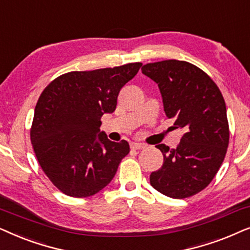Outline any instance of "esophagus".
<instances>
[{
	"mask_svg": "<svg viewBox=\"0 0 250 250\" xmlns=\"http://www.w3.org/2000/svg\"><path fill=\"white\" fill-rule=\"evenodd\" d=\"M145 147V144H142V143H131L130 148L131 149H143Z\"/></svg>",
	"mask_w": 250,
	"mask_h": 250,
	"instance_id": "esophagus-1",
	"label": "esophagus"
}]
</instances>
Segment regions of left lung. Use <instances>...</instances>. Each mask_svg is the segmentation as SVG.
Returning a JSON list of instances; mask_svg holds the SVG:
<instances>
[{
    "label": "left lung",
    "instance_id": "8db88e82",
    "mask_svg": "<svg viewBox=\"0 0 250 250\" xmlns=\"http://www.w3.org/2000/svg\"><path fill=\"white\" fill-rule=\"evenodd\" d=\"M142 72L158 83L166 115L185 131L176 148L156 145L164 154V165L152 172L149 183L169 198L192 197L210 184L228 151L224 98L216 83L188 62H149Z\"/></svg>",
    "mask_w": 250,
    "mask_h": 250
}]
</instances>
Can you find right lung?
<instances>
[{"instance_id": "obj_1", "label": "right lung", "mask_w": 250, "mask_h": 250, "mask_svg": "<svg viewBox=\"0 0 250 250\" xmlns=\"http://www.w3.org/2000/svg\"><path fill=\"white\" fill-rule=\"evenodd\" d=\"M130 62L113 68L69 72L50 82L35 106L31 142L42 170L66 195L85 198L107 186L128 142L109 141L102 116L116 108L119 92L141 68Z\"/></svg>"}]
</instances>
